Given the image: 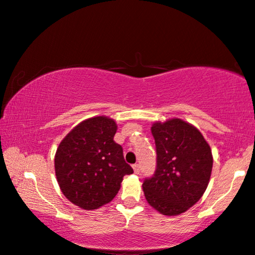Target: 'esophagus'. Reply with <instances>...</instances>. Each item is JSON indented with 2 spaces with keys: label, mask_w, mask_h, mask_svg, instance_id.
I'll list each match as a JSON object with an SVG mask.
<instances>
[{
  "label": "esophagus",
  "mask_w": 255,
  "mask_h": 255,
  "mask_svg": "<svg viewBox=\"0 0 255 255\" xmlns=\"http://www.w3.org/2000/svg\"><path fill=\"white\" fill-rule=\"evenodd\" d=\"M132 168H133L134 173L138 174L140 172V165L139 164H133V165H132Z\"/></svg>",
  "instance_id": "34e87169"
}]
</instances>
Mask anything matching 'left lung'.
Segmentation results:
<instances>
[{"instance_id":"obj_1","label":"left lung","mask_w":255,"mask_h":255,"mask_svg":"<svg viewBox=\"0 0 255 255\" xmlns=\"http://www.w3.org/2000/svg\"><path fill=\"white\" fill-rule=\"evenodd\" d=\"M151 132L157 166L144 179L145 198L161 214L178 216L203 197L212 172V152L197 128L178 118L154 123Z\"/></svg>"}]
</instances>
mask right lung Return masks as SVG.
I'll use <instances>...</instances> for the list:
<instances>
[{
    "instance_id": "right-lung-1",
    "label": "right lung",
    "mask_w": 255,
    "mask_h": 255,
    "mask_svg": "<svg viewBox=\"0 0 255 255\" xmlns=\"http://www.w3.org/2000/svg\"><path fill=\"white\" fill-rule=\"evenodd\" d=\"M116 122L99 116L79 123L61 141L55 172L63 194L84 210L110 203L125 174L133 170L124 159L123 147L115 143Z\"/></svg>"
}]
</instances>
